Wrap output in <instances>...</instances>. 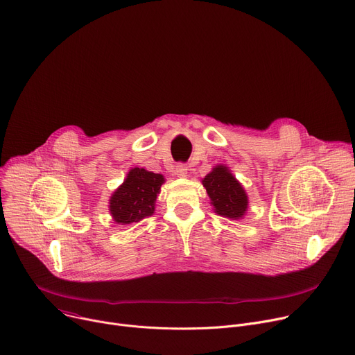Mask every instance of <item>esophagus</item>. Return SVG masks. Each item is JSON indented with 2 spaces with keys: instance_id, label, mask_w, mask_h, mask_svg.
<instances>
[{
  "instance_id": "esophagus-1",
  "label": "esophagus",
  "mask_w": 355,
  "mask_h": 355,
  "mask_svg": "<svg viewBox=\"0 0 355 355\" xmlns=\"http://www.w3.org/2000/svg\"><path fill=\"white\" fill-rule=\"evenodd\" d=\"M175 173L179 178H187V166L184 165V163H178L176 168H175Z\"/></svg>"
}]
</instances>
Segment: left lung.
Returning a JSON list of instances; mask_svg holds the SVG:
<instances>
[{
	"instance_id": "8db88e82",
	"label": "left lung",
	"mask_w": 355,
	"mask_h": 355,
	"mask_svg": "<svg viewBox=\"0 0 355 355\" xmlns=\"http://www.w3.org/2000/svg\"><path fill=\"white\" fill-rule=\"evenodd\" d=\"M214 213L227 219H241L248 210L249 199L240 182L230 173L229 168L219 165L202 180Z\"/></svg>"
}]
</instances>
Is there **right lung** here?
I'll return each mask as SVG.
<instances>
[{
    "label": "right lung",
    "mask_w": 355,
    "mask_h": 355,
    "mask_svg": "<svg viewBox=\"0 0 355 355\" xmlns=\"http://www.w3.org/2000/svg\"><path fill=\"white\" fill-rule=\"evenodd\" d=\"M165 178L141 168L129 171L123 183L109 200V210L118 225L138 223L155 211V202Z\"/></svg>",
    "instance_id": "1"
}]
</instances>
